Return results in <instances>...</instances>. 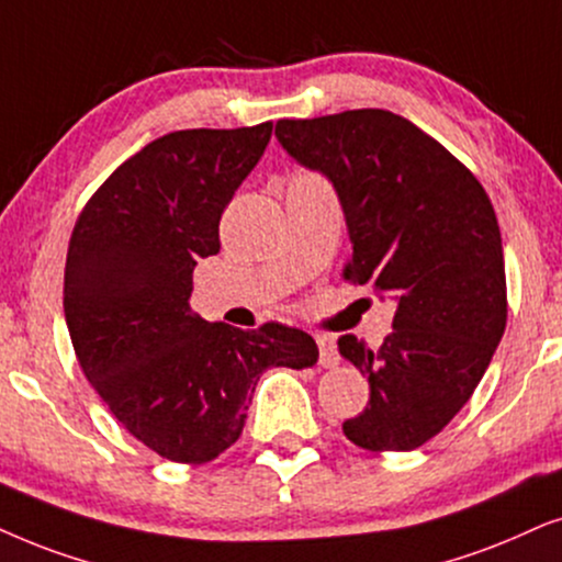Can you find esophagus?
I'll list each match as a JSON object with an SVG mask.
<instances>
[{"label": "esophagus", "instance_id": "obj_1", "mask_svg": "<svg viewBox=\"0 0 562 562\" xmlns=\"http://www.w3.org/2000/svg\"><path fill=\"white\" fill-rule=\"evenodd\" d=\"M316 345H318V363H322V368H334L339 363L337 342H334L331 337H326V334H318Z\"/></svg>", "mask_w": 562, "mask_h": 562}]
</instances>
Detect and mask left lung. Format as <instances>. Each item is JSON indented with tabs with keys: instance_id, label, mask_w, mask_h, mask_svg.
Here are the masks:
<instances>
[{
	"instance_id": "obj_1",
	"label": "left lung",
	"mask_w": 562,
	"mask_h": 562,
	"mask_svg": "<svg viewBox=\"0 0 562 562\" xmlns=\"http://www.w3.org/2000/svg\"><path fill=\"white\" fill-rule=\"evenodd\" d=\"M290 158L337 189L352 257L342 277L396 301L379 347L345 334L339 352L371 386L342 430L368 451H412L470 402L506 331L498 217L472 170L383 109L280 119Z\"/></svg>"
}]
</instances>
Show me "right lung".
Returning a JSON list of instances; mask_svg holds the SVG:
<instances>
[{"label": "right lung", "instance_id": "1", "mask_svg": "<svg viewBox=\"0 0 562 562\" xmlns=\"http://www.w3.org/2000/svg\"><path fill=\"white\" fill-rule=\"evenodd\" d=\"M272 122L181 130L124 160L77 217L64 316L85 379L147 449L204 464L236 443L267 368H311V334L244 331L191 311V274L220 251V217L265 155Z\"/></svg>", "mask_w": 562, "mask_h": 562}]
</instances>
